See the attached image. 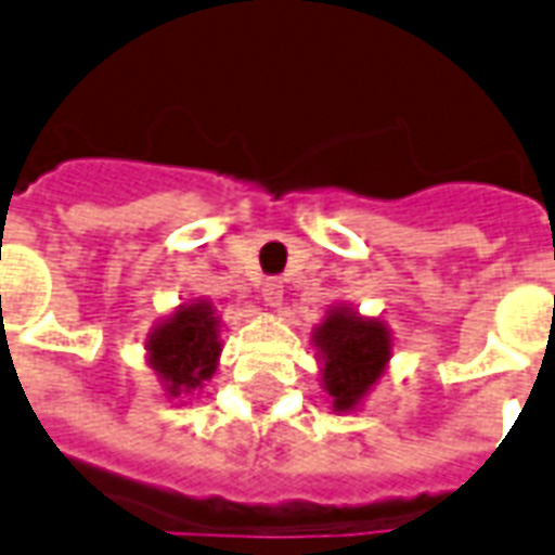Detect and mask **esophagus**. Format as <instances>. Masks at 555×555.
Masks as SVG:
<instances>
[{"label":"esophagus","instance_id":"1","mask_svg":"<svg viewBox=\"0 0 555 555\" xmlns=\"http://www.w3.org/2000/svg\"><path fill=\"white\" fill-rule=\"evenodd\" d=\"M263 300H266V304H269V307H281L283 283L278 281V278H272V281L263 283Z\"/></svg>","mask_w":555,"mask_h":555}]
</instances>
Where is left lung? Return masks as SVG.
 I'll use <instances>...</instances> for the list:
<instances>
[{"instance_id": "left-lung-1", "label": "left lung", "mask_w": 555, "mask_h": 555, "mask_svg": "<svg viewBox=\"0 0 555 555\" xmlns=\"http://www.w3.org/2000/svg\"><path fill=\"white\" fill-rule=\"evenodd\" d=\"M318 353L324 362L326 393L336 411H350L376 385L390 359V336L385 324L367 321L347 307L333 309L315 330Z\"/></svg>"}]
</instances>
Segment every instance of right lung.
<instances>
[{"instance_id": "1", "label": "right lung", "mask_w": 555, "mask_h": 555, "mask_svg": "<svg viewBox=\"0 0 555 555\" xmlns=\"http://www.w3.org/2000/svg\"><path fill=\"white\" fill-rule=\"evenodd\" d=\"M150 364L165 379L167 393H191L202 388L217 371L219 359V321L210 304H188L176 309L147 341Z\"/></svg>"}]
</instances>
